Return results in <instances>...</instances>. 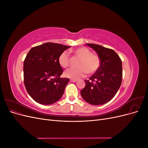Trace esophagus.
Listing matches in <instances>:
<instances>
[{
	"mask_svg": "<svg viewBox=\"0 0 148 148\" xmlns=\"http://www.w3.org/2000/svg\"><path fill=\"white\" fill-rule=\"evenodd\" d=\"M70 82H73V83H75L77 82V79H70Z\"/></svg>",
	"mask_w": 148,
	"mask_h": 148,
	"instance_id": "1",
	"label": "esophagus"
}]
</instances>
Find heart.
<instances>
[{
    "label": "heart",
    "instance_id": "1",
    "mask_svg": "<svg viewBox=\"0 0 148 148\" xmlns=\"http://www.w3.org/2000/svg\"><path fill=\"white\" fill-rule=\"evenodd\" d=\"M75 54L80 59L78 64V69H70L64 72L66 78L77 79L86 76L87 73L93 74L99 69L101 60L99 56L93 54L86 47H78L74 50ZM59 64L64 69L70 65V56L69 53L64 51L59 57Z\"/></svg>",
    "mask_w": 148,
    "mask_h": 148
}]
</instances>
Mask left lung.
<instances>
[{
  "instance_id": "left-lung-1",
  "label": "left lung",
  "mask_w": 148,
  "mask_h": 148,
  "mask_svg": "<svg viewBox=\"0 0 148 148\" xmlns=\"http://www.w3.org/2000/svg\"><path fill=\"white\" fill-rule=\"evenodd\" d=\"M100 58L99 69L81 91L83 99L95 106L104 104L115 96L122 80V62L114 50L95 44H86Z\"/></svg>"
}]
</instances>
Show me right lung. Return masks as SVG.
Instances as JSON below:
<instances>
[{"label":"right lung","instance_id":"add662e5","mask_svg":"<svg viewBox=\"0 0 148 148\" xmlns=\"http://www.w3.org/2000/svg\"><path fill=\"white\" fill-rule=\"evenodd\" d=\"M69 47L46 42L31 48L26 56L23 64L25 86L39 104H52L63 96L69 79L60 77L63 70L59 57Z\"/></svg>","mask_w":148,"mask_h":148}]
</instances>
